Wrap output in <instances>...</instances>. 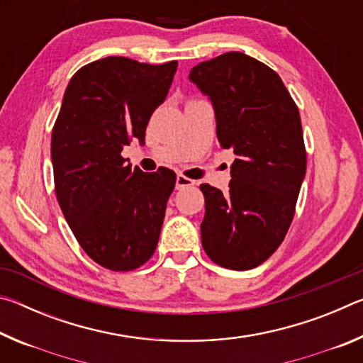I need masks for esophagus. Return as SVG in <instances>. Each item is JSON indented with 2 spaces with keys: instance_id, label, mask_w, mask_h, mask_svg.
<instances>
[{
  "instance_id": "obj_1",
  "label": "esophagus",
  "mask_w": 363,
  "mask_h": 363,
  "mask_svg": "<svg viewBox=\"0 0 363 363\" xmlns=\"http://www.w3.org/2000/svg\"><path fill=\"white\" fill-rule=\"evenodd\" d=\"M194 181L192 179H189L187 176H184V174H177L176 176V187L177 189H184V187H190V186H194Z\"/></svg>"
}]
</instances>
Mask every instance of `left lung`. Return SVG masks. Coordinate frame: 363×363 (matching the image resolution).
I'll return each mask as SVG.
<instances>
[{
	"label": "left lung",
	"mask_w": 363,
	"mask_h": 363,
	"mask_svg": "<svg viewBox=\"0 0 363 363\" xmlns=\"http://www.w3.org/2000/svg\"><path fill=\"white\" fill-rule=\"evenodd\" d=\"M189 78L210 96L219 145L237 155L229 192L200 186L201 245L220 267H257L284 242L306 174L298 106L277 73L243 52L200 62Z\"/></svg>",
	"instance_id": "left-lung-1"
}]
</instances>
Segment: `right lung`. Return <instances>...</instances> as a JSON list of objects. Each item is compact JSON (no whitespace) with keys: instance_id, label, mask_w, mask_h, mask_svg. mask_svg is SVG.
I'll return each instance as SVG.
<instances>
[{"instance_id":"right-lung-1","label":"right lung","mask_w":363,"mask_h":363,"mask_svg":"<svg viewBox=\"0 0 363 363\" xmlns=\"http://www.w3.org/2000/svg\"><path fill=\"white\" fill-rule=\"evenodd\" d=\"M177 60L152 65L106 57L82 67L67 86L52 128L54 189L79 247L113 272L155 253L176 173H144L121 157L173 83Z\"/></svg>"}]
</instances>
